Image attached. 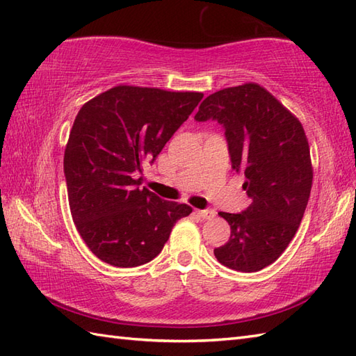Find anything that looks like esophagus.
I'll use <instances>...</instances> for the list:
<instances>
[{"label":"esophagus","instance_id":"1","mask_svg":"<svg viewBox=\"0 0 356 356\" xmlns=\"http://www.w3.org/2000/svg\"><path fill=\"white\" fill-rule=\"evenodd\" d=\"M197 214L203 218V220H211V218L216 217V211L214 209H199Z\"/></svg>","mask_w":356,"mask_h":356}]
</instances>
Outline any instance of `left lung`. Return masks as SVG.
<instances>
[{
	"label": "left lung",
	"mask_w": 356,
	"mask_h": 356,
	"mask_svg": "<svg viewBox=\"0 0 356 356\" xmlns=\"http://www.w3.org/2000/svg\"><path fill=\"white\" fill-rule=\"evenodd\" d=\"M194 119L223 125L232 168L245 174L251 199L238 214L218 213L231 237L214 249L216 259L240 272L266 268L291 243L311 195L314 171L303 125L255 82L209 95Z\"/></svg>",
	"instance_id": "obj_1"
}]
</instances>
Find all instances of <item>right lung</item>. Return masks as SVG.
<instances>
[{"mask_svg":"<svg viewBox=\"0 0 356 356\" xmlns=\"http://www.w3.org/2000/svg\"><path fill=\"white\" fill-rule=\"evenodd\" d=\"M203 93L116 86L82 105L64 153L74 226L97 259L118 268L161 254L185 203L139 188L153 162L202 101Z\"/></svg>","mask_w":356,"mask_h":356,"instance_id":"right-lung-1","label":"right lung"}]
</instances>
